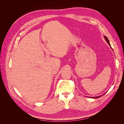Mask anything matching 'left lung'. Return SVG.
<instances>
[{
  "instance_id": "left-lung-1",
  "label": "left lung",
  "mask_w": 124,
  "mask_h": 124,
  "mask_svg": "<svg viewBox=\"0 0 124 124\" xmlns=\"http://www.w3.org/2000/svg\"><path fill=\"white\" fill-rule=\"evenodd\" d=\"M104 37H105V39H106V40L107 41V43L108 44V45L110 46V47H111V46H110V44H109V40H108V38L106 37V36H104ZM101 96H96V97H92V98H93V99H96V98H99V97H101Z\"/></svg>"
}]
</instances>
